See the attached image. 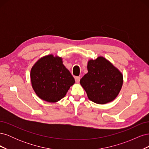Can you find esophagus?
Masks as SVG:
<instances>
[{
	"label": "esophagus",
	"mask_w": 149,
	"mask_h": 149,
	"mask_svg": "<svg viewBox=\"0 0 149 149\" xmlns=\"http://www.w3.org/2000/svg\"><path fill=\"white\" fill-rule=\"evenodd\" d=\"M80 78H81L79 77V76H76V77L74 78L76 82V83H79V81H80Z\"/></svg>",
	"instance_id": "obj_1"
}]
</instances>
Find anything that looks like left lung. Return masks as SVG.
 I'll return each mask as SVG.
<instances>
[{
  "label": "left lung",
  "instance_id": "obj_1",
  "mask_svg": "<svg viewBox=\"0 0 149 149\" xmlns=\"http://www.w3.org/2000/svg\"><path fill=\"white\" fill-rule=\"evenodd\" d=\"M88 73L80 79V84L89 100L104 104L115 100L123 83V76L110 61L102 56L88 63Z\"/></svg>",
  "mask_w": 149,
  "mask_h": 149
}]
</instances>
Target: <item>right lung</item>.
Returning <instances> with one entry per match:
<instances>
[{
	"mask_svg": "<svg viewBox=\"0 0 149 149\" xmlns=\"http://www.w3.org/2000/svg\"><path fill=\"white\" fill-rule=\"evenodd\" d=\"M31 86L42 100L56 102L64 97L75 81L63 64L62 58L53 55L39 59L30 71Z\"/></svg>",
	"mask_w": 149,
	"mask_h": 149,
	"instance_id": "right-lung-1",
	"label": "right lung"
}]
</instances>
